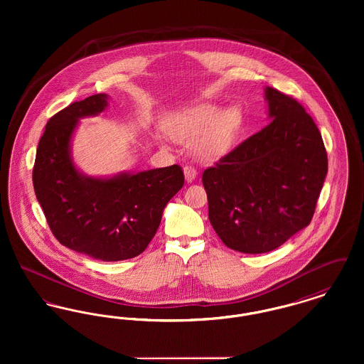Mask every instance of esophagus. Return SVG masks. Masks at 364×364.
Returning <instances> with one entry per match:
<instances>
[{"instance_id": "esophagus-1", "label": "esophagus", "mask_w": 364, "mask_h": 364, "mask_svg": "<svg viewBox=\"0 0 364 364\" xmlns=\"http://www.w3.org/2000/svg\"><path fill=\"white\" fill-rule=\"evenodd\" d=\"M196 174H198L196 173V169L193 166H191V165L184 166V176H186V180L188 183H192L196 178Z\"/></svg>"}]
</instances>
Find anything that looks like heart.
I'll use <instances>...</instances> for the list:
<instances>
[{"mask_svg":"<svg viewBox=\"0 0 364 364\" xmlns=\"http://www.w3.org/2000/svg\"><path fill=\"white\" fill-rule=\"evenodd\" d=\"M242 124L239 107L223 110L213 105H200L176 113L164 122L171 138L192 143L193 154L205 162H214L228 154Z\"/></svg>","mask_w":364,"mask_h":364,"instance_id":"1","label":"heart"}]
</instances>
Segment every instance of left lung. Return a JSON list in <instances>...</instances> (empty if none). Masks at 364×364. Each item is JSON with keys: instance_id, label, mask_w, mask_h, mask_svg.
Instances as JSON below:
<instances>
[{"instance_id": "left-lung-1", "label": "left lung", "mask_w": 364, "mask_h": 364, "mask_svg": "<svg viewBox=\"0 0 364 364\" xmlns=\"http://www.w3.org/2000/svg\"><path fill=\"white\" fill-rule=\"evenodd\" d=\"M269 117L208 168V220L226 247L263 254L311 223L328 173V154L311 116L294 98L266 87Z\"/></svg>"}]
</instances>
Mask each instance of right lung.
<instances>
[{"label": "right lung", "mask_w": 364, "mask_h": 364, "mask_svg": "<svg viewBox=\"0 0 364 364\" xmlns=\"http://www.w3.org/2000/svg\"><path fill=\"white\" fill-rule=\"evenodd\" d=\"M107 100L95 94L53 116L38 144L33 183L58 242L94 259L117 262L147 248L184 173L178 165L112 178L80 173L70 158L72 134L79 119L104 112Z\"/></svg>", "instance_id": "1"}]
</instances>
